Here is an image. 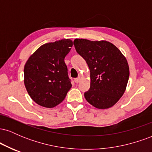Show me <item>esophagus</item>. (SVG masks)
<instances>
[{
	"instance_id": "esophagus-1",
	"label": "esophagus",
	"mask_w": 152,
	"mask_h": 152,
	"mask_svg": "<svg viewBox=\"0 0 152 152\" xmlns=\"http://www.w3.org/2000/svg\"><path fill=\"white\" fill-rule=\"evenodd\" d=\"M75 82H76V83H78L80 82V81H81V78L80 77H78V78H75Z\"/></svg>"
}]
</instances>
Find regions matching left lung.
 <instances>
[{
    "instance_id": "1",
    "label": "left lung",
    "mask_w": 152,
    "mask_h": 152,
    "mask_svg": "<svg viewBox=\"0 0 152 152\" xmlns=\"http://www.w3.org/2000/svg\"><path fill=\"white\" fill-rule=\"evenodd\" d=\"M74 45L90 70L91 86L86 101L97 109L111 107L122 96L129 77L126 58L112 43L76 38Z\"/></svg>"
}]
</instances>
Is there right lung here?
Segmentation results:
<instances>
[{
	"label": "right lung",
	"mask_w": 152,
	"mask_h": 152,
	"mask_svg": "<svg viewBox=\"0 0 152 152\" xmlns=\"http://www.w3.org/2000/svg\"><path fill=\"white\" fill-rule=\"evenodd\" d=\"M73 46L70 39L47 43L38 48L24 67V83L38 105L53 108L64 101L72 86L64 58Z\"/></svg>",
	"instance_id": "obj_1"
}]
</instances>
